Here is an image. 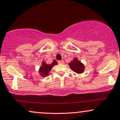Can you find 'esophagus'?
I'll list each match as a JSON object with an SVG mask.
<instances>
[{
  "instance_id": "34e87169",
  "label": "esophagus",
  "mask_w": 120,
  "mask_h": 120,
  "mask_svg": "<svg viewBox=\"0 0 120 120\" xmlns=\"http://www.w3.org/2000/svg\"><path fill=\"white\" fill-rule=\"evenodd\" d=\"M57 62H58L59 64H63V63H64V61L63 60H59Z\"/></svg>"
}]
</instances>
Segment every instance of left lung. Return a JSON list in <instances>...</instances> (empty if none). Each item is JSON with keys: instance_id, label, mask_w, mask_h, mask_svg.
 <instances>
[{"instance_id": "obj_1", "label": "left lung", "mask_w": 120, "mask_h": 120, "mask_svg": "<svg viewBox=\"0 0 120 120\" xmlns=\"http://www.w3.org/2000/svg\"><path fill=\"white\" fill-rule=\"evenodd\" d=\"M69 65L70 68L77 73H82L84 68L83 64H82L81 62L78 61L77 59H74L73 61L69 63Z\"/></svg>"}]
</instances>
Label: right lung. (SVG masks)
I'll list each match as a JSON object with an SVG mask.
<instances>
[{"instance_id": "1", "label": "right lung", "mask_w": 120, "mask_h": 120, "mask_svg": "<svg viewBox=\"0 0 120 120\" xmlns=\"http://www.w3.org/2000/svg\"><path fill=\"white\" fill-rule=\"evenodd\" d=\"M57 61H55V60H54L52 63L50 64H46L45 62H43L42 65L40 68V73H41V74L43 76H47L49 74V72L51 70V68H52V67L54 65H57Z\"/></svg>"}]
</instances>
